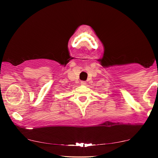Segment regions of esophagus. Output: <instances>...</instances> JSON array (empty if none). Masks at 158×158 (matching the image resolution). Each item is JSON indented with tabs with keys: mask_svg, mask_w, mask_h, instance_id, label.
Masks as SVG:
<instances>
[{
	"mask_svg": "<svg viewBox=\"0 0 158 158\" xmlns=\"http://www.w3.org/2000/svg\"><path fill=\"white\" fill-rule=\"evenodd\" d=\"M81 85H86V82L84 81H82L81 82Z\"/></svg>",
	"mask_w": 158,
	"mask_h": 158,
	"instance_id": "esophagus-1",
	"label": "esophagus"
}]
</instances>
